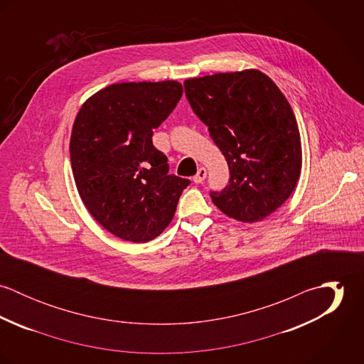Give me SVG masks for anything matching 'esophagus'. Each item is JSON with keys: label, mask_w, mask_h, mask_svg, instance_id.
I'll return each mask as SVG.
<instances>
[{"label": "esophagus", "mask_w": 364, "mask_h": 364, "mask_svg": "<svg viewBox=\"0 0 364 364\" xmlns=\"http://www.w3.org/2000/svg\"><path fill=\"white\" fill-rule=\"evenodd\" d=\"M206 175H208V171H206V168H199L198 169V173L193 176V182L195 183H202L205 179H206Z\"/></svg>", "instance_id": "obj_1"}]
</instances>
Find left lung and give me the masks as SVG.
I'll use <instances>...</instances> for the list:
<instances>
[{"mask_svg": "<svg viewBox=\"0 0 364 364\" xmlns=\"http://www.w3.org/2000/svg\"><path fill=\"white\" fill-rule=\"evenodd\" d=\"M183 85L230 169L228 185L210 192L213 203L242 223L280 208L300 178L301 140L277 85L258 70L191 78Z\"/></svg>", "mask_w": 364, "mask_h": 364, "instance_id": "1", "label": "left lung"}]
</instances>
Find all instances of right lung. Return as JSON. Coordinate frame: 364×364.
<instances>
[{
	"mask_svg": "<svg viewBox=\"0 0 364 364\" xmlns=\"http://www.w3.org/2000/svg\"><path fill=\"white\" fill-rule=\"evenodd\" d=\"M183 94L176 81L109 85L81 106L70 158L78 193L113 235L147 242L171 223L189 179L169 175L154 129Z\"/></svg>",
	"mask_w": 364,
	"mask_h": 364,
	"instance_id": "right-lung-1",
	"label": "right lung"
}]
</instances>
